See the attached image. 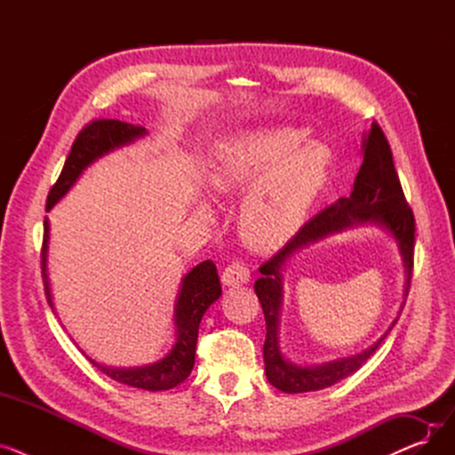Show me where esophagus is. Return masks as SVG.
<instances>
[{"mask_svg":"<svg viewBox=\"0 0 455 455\" xmlns=\"http://www.w3.org/2000/svg\"><path fill=\"white\" fill-rule=\"evenodd\" d=\"M221 280L225 285H228V288H234V285L247 283L251 280V271L247 269L245 264L235 261V264H230L228 267H225Z\"/></svg>","mask_w":455,"mask_h":455,"instance_id":"34e87169","label":"esophagus"}]
</instances>
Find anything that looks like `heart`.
Listing matches in <instances>:
<instances>
[{"label":"heart","instance_id":"heart-1","mask_svg":"<svg viewBox=\"0 0 455 455\" xmlns=\"http://www.w3.org/2000/svg\"><path fill=\"white\" fill-rule=\"evenodd\" d=\"M330 149L291 127L235 134L215 149L208 184L220 196L247 191L240 208V232L254 249L283 242L312 210L330 173ZM203 220L210 208L199 206Z\"/></svg>","mask_w":455,"mask_h":455}]
</instances>
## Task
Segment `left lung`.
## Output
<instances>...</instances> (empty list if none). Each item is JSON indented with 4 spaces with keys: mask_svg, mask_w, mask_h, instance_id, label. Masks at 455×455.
I'll list each match as a JSON object with an SVG mask.
<instances>
[{
    "mask_svg": "<svg viewBox=\"0 0 455 455\" xmlns=\"http://www.w3.org/2000/svg\"><path fill=\"white\" fill-rule=\"evenodd\" d=\"M363 164L355 175L354 188L348 197L324 208L314 220H309L271 259L259 267L261 276L254 282V291L264 309L266 317V343L264 363L269 384L282 393H307L319 391L338 384L343 378L360 369L369 355L384 341L393 330L398 317L391 323L384 336L376 339L365 350L341 360L321 365H299L288 360L280 348V315L283 304V275L288 261L302 249L319 243L324 237L345 232L357 225H372L391 235L396 242L403 267V300L410 291L413 269V243H415V218L405 203L403 191L393 164V153L387 138L381 129L372 124L362 141ZM403 304V302H402Z\"/></svg>",
    "mask_w": 455,
    "mask_h": 455,
    "instance_id": "1",
    "label": "left lung"
}]
</instances>
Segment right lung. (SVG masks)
Here are the masks:
<instances>
[{"label":"right lung","instance_id":"obj_1","mask_svg":"<svg viewBox=\"0 0 455 455\" xmlns=\"http://www.w3.org/2000/svg\"><path fill=\"white\" fill-rule=\"evenodd\" d=\"M146 134V127L131 125L125 122H119V119H98V122L88 124L76 138L62 167V173L50 191V197H47V212H50L68 191L76 186L79 177L93 162H98L100 158L119 148L129 146V143L143 138ZM47 252H50V220L45 218L42 275L47 302H50L52 309L55 312L50 275H47ZM220 297L221 283L218 269H215V264L212 259H204L194 269H189L180 280V288L173 307L175 341L162 360L143 367H110L92 360L86 352H81L88 357L90 363H93L112 379L119 381V384L138 387L143 391L173 389L179 384H182L189 376L191 369H194L201 319L206 314V309Z\"/></svg>","mask_w":455,"mask_h":455}]
</instances>
